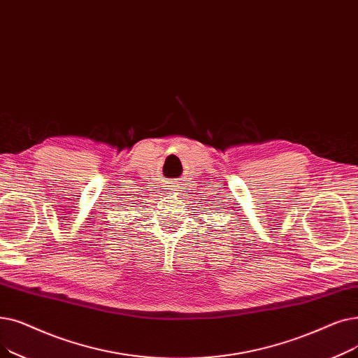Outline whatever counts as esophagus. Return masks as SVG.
Wrapping results in <instances>:
<instances>
[{
    "label": "esophagus",
    "instance_id": "esophagus-1",
    "mask_svg": "<svg viewBox=\"0 0 358 358\" xmlns=\"http://www.w3.org/2000/svg\"><path fill=\"white\" fill-rule=\"evenodd\" d=\"M170 188H172V186H170ZM169 194H172V192H169Z\"/></svg>",
    "mask_w": 358,
    "mask_h": 358
}]
</instances>
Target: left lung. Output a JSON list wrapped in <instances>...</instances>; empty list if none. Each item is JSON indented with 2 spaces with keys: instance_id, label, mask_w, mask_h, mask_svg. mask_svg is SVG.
<instances>
[{
  "instance_id": "left-lung-1",
  "label": "left lung",
  "mask_w": 358,
  "mask_h": 358,
  "mask_svg": "<svg viewBox=\"0 0 358 358\" xmlns=\"http://www.w3.org/2000/svg\"><path fill=\"white\" fill-rule=\"evenodd\" d=\"M234 208H236V207H234Z\"/></svg>"
}]
</instances>
